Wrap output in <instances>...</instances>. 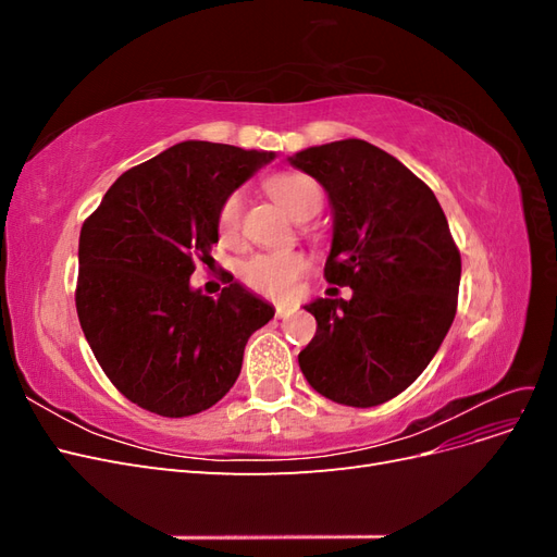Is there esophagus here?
I'll return each mask as SVG.
<instances>
[{"mask_svg": "<svg viewBox=\"0 0 557 557\" xmlns=\"http://www.w3.org/2000/svg\"><path fill=\"white\" fill-rule=\"evenodd\" d=\"M293 311H295V307H288V305H276V315H278V318H288Z\"/></svg>", "mask_w": 557, "mask_h": 557, "instance_id": "1", "label": "esophagus"}]
</instances>
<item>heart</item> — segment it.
<instances>
[{
  "label": "heart",
  "instance_id": "obj_1",
  "mask_svg": "<svg viewBox=\"0 0 557 557\" xmlns=\"http://www.w3.org/2000/svg\"><path fill=\"white\" fill-rule=\"evenodd\" d=\"M267 190L278 201V207L290 218H297L301 211L309 207H320L323 193L320 185L299 172H283L267 181ZM242 209L244 197L242 193H232L225 197L221 213H218V230H221L223 239H234L239 232L242 223ZM309 260L297 250H272V252H258V256L248 258L242 264V278L252 290L283 297L288 295L299 276L307 272Z\"/></svg>",
  "mask_w": 557,
  "mask_h": 557
}]
</instances>
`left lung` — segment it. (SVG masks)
I'll list each match as a JSON object with an SVG mask.
<instances>
[{
	"label": "left lung",
	"instance_id": "obj_1",
	"mask_svg": "<svg viewBox=\"0 0 557 557\" xmlns=\"http://www.w3.org/2000/svg\"><path fill=\"white\" fill-rule=\"evenodd\" d=\"M288 160L327 193L325 278L352 290L350 299L305 305L318 327L299 369L336 404L376 407L423 374L448 334L462 272L458 246L434 193L385 150L344 139Z\"/></svg>",
	"mask_w": 557,
	"mask_h": 557
}]
</instances>
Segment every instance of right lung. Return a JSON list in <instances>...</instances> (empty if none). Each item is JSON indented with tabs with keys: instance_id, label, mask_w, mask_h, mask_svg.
I'll return each mask as SVG.
<instances>
[{
	"instance_id": "right-lung-1",
	"label": "right lung",
	"mask_w": 557,
	"mask_h": 557,
	"mask_svg": "<svg viewBox=\"0 0 557 557\" xmlns=\"http://www.w3.org/2000/svg\"><path fill=\"white\" fill-rule=\"evenodd\" d=\"M272 150L181 141L107 190L78 239L76 311L99 367L141 409L207 411L237 381L248 336L274 307L227 278L218 299L190 285L218 244L227 195Z\"/></svg>"
}]
</instances>
